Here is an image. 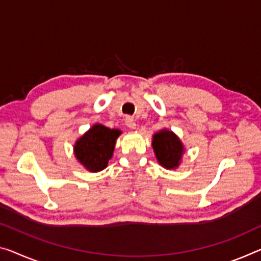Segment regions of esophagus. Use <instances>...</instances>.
Segmentation results:
<instances>
[{
  "instance_id": "1",
  "label": "esophagus",
  "mask_w": 261,
  "mask_h": 261,
  "mask_svg": "<svg viewBox=\"0 0 261 261\" xmlns=\"http://www.w3.org/2000/svg\"><path fill=\"white\" fill-rule=\"evenodd\" d=\"M126 126L128 128H130V129H135L136 128V123H135V120L132 118V117H127L126 118Z\"/></svg>"
}]
</instances>
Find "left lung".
<instances>
[{
  "label": "left lung",
  "mask_w": 261,
  "mask_h": 261,
  "mask_svg": "<svg viewBox=\"0 0 261 261\" xmlns=\"http://www.w3.org/2000/svg\"><path fill=\"white\" fill-rule=\"evenodd\" d=\"M154 153L159 163L166 169H176L179 166L184 153L181 140L171 130L162 129L153 136Z\"/></svg>",
  "instance_id": "8db88e82"
}]
</instances>
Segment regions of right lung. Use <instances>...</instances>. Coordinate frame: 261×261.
I'll return each mask as SVG.
<instances>
[{"label": "right lung", "mask_w": 261, "mask_h": 261, "mask_svg": "<svg viewBox=\"0 0 261 261\" xmlns=\"http://www.w3.org/2000/svg\"><path fill=\"white\" fill-rule=\"evenodd\" d=\"M121 130L95 123L75 142L73 150L78 161L89 171L105 169L113 156L115 141Z\"/></svg>", "instance_id": "1"}]
</instances>
